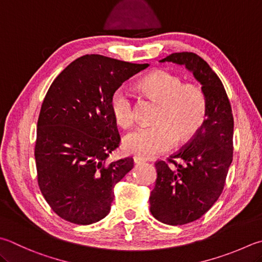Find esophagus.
<instances>
[{
    "instance_id": "obj_1",
    "label": "esophagus",
    "mask_w": 262,
    "mask_h": 262,
    "mask_svg": "<svg viewBox=\"0 0 262 262\" xmlns=\"http://www.w3.org/2000/svg\"><path fill=\"white\" fill-rule=\"evenodd\" d=\"M133 162H135V164H142V163H145L146 160L144 159H140V157H133Z\"/></svg>"
}]
</instances>
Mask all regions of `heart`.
<instances>
[{
	"mask_svg": "<svg viewBox=\"0 0 262 262\" xmlns=\"http://www.w3.org/2000/svg\"><path fill=\"white\" fill-rule=\"evenodd\" d=\"M139 88L161 102L155 122L140 126L123 139L127 154L150 159L172 149L178 140L185 141L199 132L206 120L208 102L203 90L196 84H184L179 76L166 71H156L139 82ZM112 115L122 127L135 122L133 100L125 86L113 91L110 100Z\"/></svg>",
	"mask_w": 262,
	"mask_h": 262,
	"instance_id": "b5f03b06",
	"label": "heart"
}]
</instances>
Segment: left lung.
<instances>
[{"label": "left lung", "mask_w": 262, "mask_h": 262, "mask_svg": "<svg viewBox=\"0 0 262 262\" xmlns=\"http://www.w3.org/2000/svg\"><path fill=\"white\" fill-rule=\"evenodd\" d=\"M160 61L184 65L202 84L208 102L202 129L167 162L155 163L150 212L163 224L180 226L200 219L223 192L233 162L234 117L223 82L200 56L176 52Z\"/></svg>", "instance_id": "obj_1"}]
</instances>
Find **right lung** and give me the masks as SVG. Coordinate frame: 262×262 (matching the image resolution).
Instances as JSON below:
<instances>
[{"instance_id":"add662e5","label":"right lung","mask_w":262,"mask_h":262,"mask_svg":"<svg viewBox=\"0 0 262 262\" xmlns=\"http://www.w3.org/2000/svg\"><path fill=\"white\" fill-rule=\"evenodd\" d=\"M148 66L85 54L49 88L37 121V182L48 204L63 220L91 225L110 213L113 188L133 167L132 157L106 164L121 141L111 96Z\"/></svg>"}]
</instances>
